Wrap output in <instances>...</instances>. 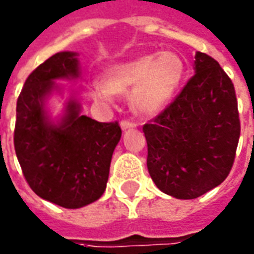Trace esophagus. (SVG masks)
I'll return each instance as SVG.
<instances>
[{"mask_svg": "<svg viewBox=\"0 0 254 254\" xmlns=\"http://www.w3.org/2000/svg\"><path fill=\"white\" fill-rule=\"evenodd\" d=\"M121 127H122V130H127V129H133L136 127V124L134 122H130V121H121Z\"/></svg>", "mask_w": 254, "mask_h": 254, "instance_id": "1", "label": "esophagus"}]
</instances>
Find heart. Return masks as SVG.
Segmentation results:
<instances>
[{
  "mask_svg": "<svg viewBox=\"0 0 254 254\" xmlns=\"http://www.w3.org/2000/svg\"><path fill=\"white\" fill-rule=\"evenodd\" d=\"M185 76V62L172 51L151 53L113 65L105 70L103 83L93 87V97L111 101L115 94L129 91L134 113L156 115L170 104Z\"/></svg>",
  "mask_w": 254,
  "mask_h": 254,
  "instance_id": "b5f03b06",
  "label": "heart"
}]
</instances>
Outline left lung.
<instances>
[{
  "label": "left lung",
  "mask_w": 254,
  "mask_h": 254,
  "mask_svg": "<svg viewBox=\"0 0 254 254\" xmlns=\"http://www.w3.org/2000/svg\"><path fill=\"white\" fill-rule=\"evenodd\" d=\"M194 75L163 113L143 127L153 182L177 199H196L225 181L241 122L234 83L220 64L194 55Z\"/></svg>",
  "instance_id": "8db88e82"
}]
</instances>
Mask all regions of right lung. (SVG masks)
Wrapping results in <instances>:
<instances>
[{
    "label": "right lung",
    "instance_id": "obj_1",
    "mask_svg": "<svg viewBox=\"0 0 254 254\" xmlns=\"http://www.w3.org/2000/svg\"><path fill=\"white\" fill-rule=\"evenodd\" d=\"M79 75L77 53H57L29 75L16 103L13 144L26 181L41 199L65 208H80L101 197L122 134L118 122L82 115L73 96L60 118L50 117L48 98L62 91L55 80Z\"/></svg>",
    "mask_w": 254,
    "mask_h": 254
}]
</instances>
